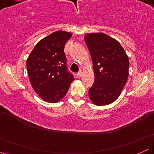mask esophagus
<instances>
[{
  "label": "esophagus",
  "instance_id": "obj_1",
  "mask_svg": "<svg viewBox=\"0 0 154 154\" xmlns=\"http://www.w3.org/2000/svg\"><path fill=\"white\" fill-rule=\"evenodd\" d=\"M82 71H79L78 73L77 74V78H79V77H82Z\"/></svg>",
  "mask_w": 154,
  "mask_h": 154
}]
</instances>
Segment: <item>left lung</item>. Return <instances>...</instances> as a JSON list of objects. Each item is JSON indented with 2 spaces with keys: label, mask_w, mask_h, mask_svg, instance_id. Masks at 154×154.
Segmentation results:
<instances>
[{
  "label": "left lung",
  "mask_w": 154,
  "mask_h": 154,
  "mask_svg": "<svg viewBox=\"0 0 154 154\" xmlns=\"http://www.w3.org/2000/svg\"><path fill=\"white\" fill-rule=\"evenodd\" d=\"M93 63L95 80L88 91L97 106L111 103L119 96L129 75L128 55L115 39L103 33L85 36Z\"/></svg>",
  "instance_id": "left-lung-1"
}]
</instances>
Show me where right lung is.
I'll use <instances>...</instances> for the list:
<instances>
[{"label": "right lung", "mask_w": 154, "mask_h": 154, "mask_svg": "<svg viewBox=\"0 0 154 154\" xmlns=\"http://www.w3.org/2000/svg\"><path fill=\"white\" fill-rule=\"evenodd\" d=\"M72 35L64 31L51 33L36 44L26 60L32 86L48 103H56L63 98L75 79L68 70L63 51Z\"/></svg>", "instance_id": "obj_1"}]
</instances>
